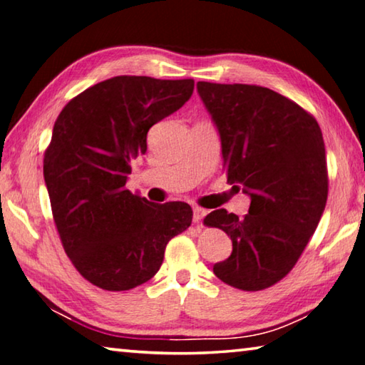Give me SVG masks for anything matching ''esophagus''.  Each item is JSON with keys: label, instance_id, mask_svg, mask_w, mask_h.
I'll list each match as a JSON object with an SVG mask.
<instances>
[{"label": "esophagus", "instance_id": "obj_1", "mask_svg": "<svg viewBox=\"0 0 365 365\" xmlns=\"http://www.w3.org/2000/svg\"><path fill=\"white\" fill-rule=\"evenodd\" d=\"M204 215H205V210L204 209H201V207H195L193 209V222L195 223H200L202 218H204Z\"/></svg>", "mask_w": 365, "mask_h": 365}]
</instances>
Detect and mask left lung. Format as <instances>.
<instances>
[{
  "instance_id": "8db88e82",
  "label": "left lung",
  "mask_w": 365,
  "mask_h": 365,
  "mask_svg": "<svg viewBox=\"0 0 365 365\" xmlns=\"http://www.w3.org/2000/svg\"><path fill=\"white\" fill-rule=\"evenodd\" d=\"M196 88L220 132L228 182L250 196L242 218L225 209L204 218L233 242L214 273L247 292L268 289L292 271L326 207L321 128L300 105L262 86L200 81Z\"/></svg>"
}]
</instances>
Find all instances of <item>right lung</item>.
Listing matches in <instances>:
<instances>
[{
	"instance_id": "right-lung-1",
	"label": "right lung",
	"mask_w": 365,
	"mask_h": 365,
	"mask_svg": "<svg viewBox=\"0 0 365 365\" xmlns=\"http://www.w3.org/2000/svg\"><path fill=\"white\" fill-rule=\"evenodd\" d=\"M193 79L115 76L73 97L57 116L43 174L65 254L86 281L111 292L150 281L172 237L193 218L187 202L155 204L125 190L150 128L193 94Z\"/></svg>"
}]
</instances>
